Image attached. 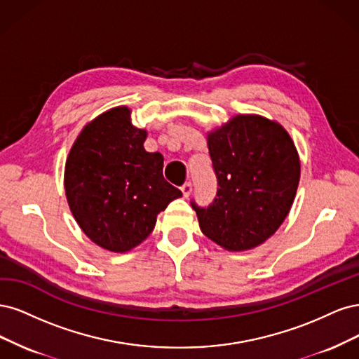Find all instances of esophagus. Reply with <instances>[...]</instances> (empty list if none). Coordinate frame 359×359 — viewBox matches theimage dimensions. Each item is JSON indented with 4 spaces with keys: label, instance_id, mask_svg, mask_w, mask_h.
I'll return each instance as SVG.
<instances>
[{
    "label": "esophagus",
    "instance_id": "esophagus-1",
    "mask_svg": "<svg viewBox=\"0 0 359 359\" xmlns=\"http://www.w3.org/2000/svg\"><path fill=\"white\" fill-rule=\"evenodd\" d=\"M182 192H183V196L184 198H188V196L191 195V192H192V183L191 182H184L183 184H182Z\"/></svg>",
    "mask_w": 359,
    "mask_h": 359
}]
</instances>
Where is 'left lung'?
I'll list each match as a JSON object with an SVG mask.
<instances>
[{"label": "left lung", "mask_w": 359, "mask_h": 359, "mask_svg": "<svg viewBox=\"0 0 359 359\" xmlns=\"http://www.w3.org/2000/svg\"><path fill=\"white\" fill-rule=\"evenodd\" d=\"M209 154L217 179L215 200H194L205 237L226 250H248L271 237L295 198L299 159L279 123L238 114L209 134Z\"/></svg>", "instance_id": "obj_1"}]
</instances>
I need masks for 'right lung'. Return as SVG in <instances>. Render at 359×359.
I'll use <instances>...</instances> for the list:
<instances>
[{"label":"right lung","mask_w":359,"mask_h":359,"mask_svg":"<svg viewBox=\"0 0 359 359\" xmlns=\"http://www.w3.org/2000/svg\"><path fill=\"white\" fill-rule=\"evenodd\" d=\"M146 131L131 110L100 114L77 137L65 164L64 187L72 213L98 246L128 252L154 231L156 216L182 196L164 176V156L146 152Z\"/></svg>","instance_id":"1"}]
</instances>
